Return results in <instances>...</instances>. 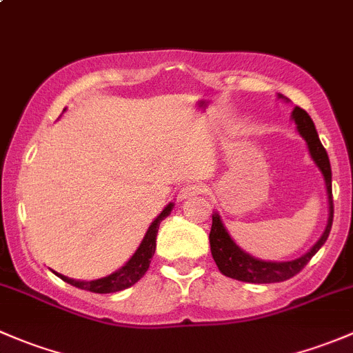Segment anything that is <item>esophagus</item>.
<instances>
[{
    "label": "esophagus",
    "mask_w": 353,
    "mask_h": 353,
    "mask_svg": "<svg viewBox=\"0 0 353 353\" xmlns=\"http://www.w3.org/2000/svg\"><path fill=\"white\" fill-rule=\"evenodd\" d=\"M203 193V188L199 184H188V186L181 188L179 193H177V201H186V199L196 196V194Z\"/></svg>",
    "instance_id": "obj_1"
}]
</instances>
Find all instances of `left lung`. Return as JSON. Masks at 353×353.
I'll list each match as a JSON object with an SVG mask.
<instances>
[{
    "instance_id": "obj_1",
    "label": "left lung",
    "mask_w": 353,
    "mask_h": 353,
    "mask_svg": "<svg viewBox=\"0 0 353 353\" xmlns=\"http://www.w3.org/2000/svg\"><path fill=\"white\" fill-rule=\"evenodd\" d=\"M282 101H287L282 94L276 95ZM292 121L295 123L297 133L301 134L307 145L309 155H311L312 162L321 172L323 181H325L326 196H328V223L325 227V232L319 237L318 243L312 245L305 254L301 258L290 259V261H266V259H259L245 252L236 244L232 236L227 230L225 223H223L222 216L219 212H213L212 215V230H210V249H212V256L215 259L216 266L220 272L225 276L236 279L239 282L248 283H275V282H285L297 275L302 268L309 263V259L321 249V245L326 243L331 230V223H333V194H331V165L328 154H326L325 147L321 145L316 131L314 123H312L311 116L305 112L304 109L294 108L292 110Z\"/></svg>"
}]
</instances>
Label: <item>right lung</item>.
Returning a JSON list of instances; mask_svg holds the SVG:
<instances>
[{
	"mask_svg": "<svg viewBox=\"0 0 353 353\" xmlns=\"http://www.w3.org/2000/svg\"><path fill=\"white\" fill-rule=\"evenodd\" d=\"M172 208H174V203H169V205H167L159 215H157V219L150 223L147 234H145V237L141 239V243L137 248V251L133 252V256H131V258L128 259L119 270L112 272L110 275L102 276V279H97V280H74V279H68V276L61 275V273L58 272L54 273L59 276V279L65 280L66 283H70V285L81 288V290L95 292V294H114V292H121L124 290V288L134 285V283H137L145 273H147L148 266H150L152 256H154L155 252L159 225L165 216L170 215Z\"/></svg>",
	"mask_w": 353,
	"mask_h": 353,
	"instance_id": "obj_1",
	"label": "right lung"
}]
</instances>
